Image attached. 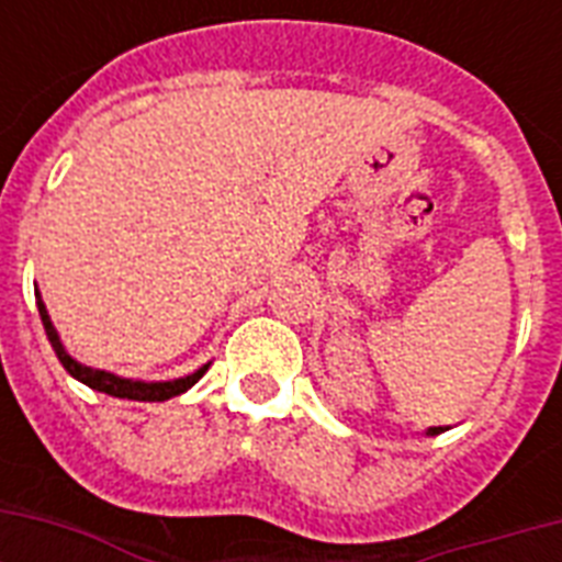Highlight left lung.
I'll use <instances>...</instances> for the list:
<instances>
[{
	"instance_id": "1",
	"label": "left lung",
	"mask_w": 562,
	"mask_h": 562,
	"mask_svg": "<svg viewBox=\"0 0 562 562\" xmlns=\"http://www.w3.org/2000/svg\"><path fill=\"white\" fill-rule=\"evenodd\" d=\"M428 435H437V428H428Z\"/></svg>"
}]
</instances>
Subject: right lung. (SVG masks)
Masks as SVG:
<instances>
[{
	"mask_svg": "<svg viewBox=\"0 0 562 562\" xmlns=\"http://www.w3.org/2000/svg\"><path fill=\"white\" fill-rule=\"evenodd\" d=\"M37 308H40V321H43V329L48 335V344H52V350L55 356L60 359V364L66 368V373L75 375L78 382H83L87 387L92 391H101V393H110V396H119V400H136V402H166L171 396H180L183 391H189L198 379H201L210 364H203L201 370H194L192 375L187 379H175V382H134V379H122V375H113V373H104V370H92V368H83L78 361L64 350V344L57 338L55 326L48 321V312L43 306V300H37Z\"/></svg>",
	"mask_w": 562,
	"mask_h": 562,
	"instance_id": "add662e5",
	"label": "right lung"
}]
</instances>
